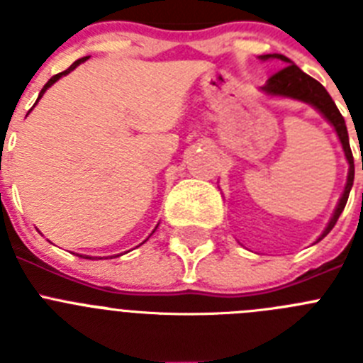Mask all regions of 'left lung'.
<instances>
[{
    "instance_id": "1",
    "label": "left lung",
    "mask_w": 363,
    "mask_h": 363,
    "mask_svg": "<svg viewBox=\"0 0 363 363\" xmlns=\"http://www.w3.org/2000/svg\"><path fill=\"white\" fill-rule=\"evenodd\" d=\"M271 57H277V60H281L284 63H287V67L278 70L277 74H272L271 78L267 79L262 91L267 92L271 96H281V98H293L298 99V101H303V104L313 105L318 112H322L323 118H325L329 123L335 127L336 134H338L340 142H342V149L345 152V158L349 162V174H347V184H345L344 194L340 198L338 205H336L335 213H333V218L327 223L325 230L322 233L318 240L325 238L327 234L331 233L333 227L336 225L340 214L344 211L345 203H347L349 192H351L352 182H354V160H352L351 145H349V134L347 127H345L344 116L340 114L338 107L335 105L333 98L329 96V92L323 89V85L320 82H316L314 78H311L309 74H306L303 70L298 69L289 57L281 56V54H264L259 56V60H271Z\"/></svg>"
}]
</instances>
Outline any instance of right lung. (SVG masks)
<instances>
[{"label": "right lung", "instance_id": "1", "mask_svg": "<svg viewBox=\"0 0 363 363\" xmlns=\"http://www.w3.org/2000/svg\"><path fill=\"white\" fill-rule=\"evenodd\" d=\"M86 60H89V56H86V57H82V60H78V62H74V63H72V65H70V67H69V69H67V70H63V72H60V74H56V76H52V78H50V79H49V82L45 83V86H43V89H41V92H40V96H38V99H40V98H41V96H43V94H45V91H47V89H49V86H50V85H52V83H56V82H57V79L62 78V76H65V74H69V72H70V70H74V69H76V67H78V65H79V63L86 62ZM36 104H38V101H36ZM36 104H34V105H36ZM86 258H89V256H86ZM89 259H91V258H89Z\"/></svg>", "mask_w": 363, "mask_h": 363}]
</instances>
